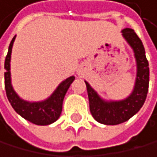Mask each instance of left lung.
Here are the masks:
<instances>
[{"label": "left lung", "instance_id": "8db88e82", "mask_svg": "<svg viewBox=\"0 0 157 157\" xmlns=\"http://www.w3.org/2000/svg\"><path fill=\"white\" fill-rule=\"evenodd\" d=\"M122 35L133 49L137 64V76L134 90L131 95L122 101L105 102L99 97L90 85L85 82L92 116L96 121L106 125L120 124L130 119L142 107L148 91L149 67L142 42L132 29H124L122 31Z\"/></svg>", "mask_w": 157, "mask_h": 157}]
</instances>
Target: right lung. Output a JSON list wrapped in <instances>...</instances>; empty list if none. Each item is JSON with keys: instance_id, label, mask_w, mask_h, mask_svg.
<instances>
[{"instance_id": "add662e5", "label": "right lung", "mask_w": 157, "mask_h": 157, "mask_svg": "<svg viewBox=\"0 0 157 157\" xmlns=\"http://www.w3.org/2000/svg\"><path fill=\"white\" fill-rule=\"evenodd\" d=\"M16 36L13 38L9 46V51L5 60V89H6L7 97L11 105L18 114H20L26 120L32 122L37 125H48L55 122L61 115L63 99L71 83L74 81L75 77L71 76L63 81L57 87L55 92L47 100L42 102H27L24 101L16 94L11 84V73H10V61L13 43Z\"/></svg>"}]
</instances>
